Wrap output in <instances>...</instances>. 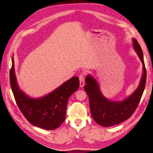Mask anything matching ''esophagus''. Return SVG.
I'll use <instances>...</instances> for the list:
<instances>
[{
  "label": "esophagus",
  "instance_id": "1",
  "mask_svg": "<svg viewBox=\"0 0 153 153\" xmlns=\"http://www.w3.org/2000/svg\"><path fill=\"white\" fill-rule=\"evenodd\" d=\"M79 80H80V88H82L84 86V77L83 74H81L79 76Z\"/></svg>",
  "mask_w": 153,
  "mask_h": 153
}]
</instances>
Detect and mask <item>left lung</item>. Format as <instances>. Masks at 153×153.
Masks as SVG:
<instances>
[{
  "label": "left lung",
  "mask_w": 153,
  "mask_h": 153,
  "mask_svg": "<svg viewBox=\"0 0 153 153\" xmlns=\"http://www.w3.org/2000/svg\"><path fill=\"white\" fill-rule=\"evenodd\" d=\"M132 47L143 64V74L137 88L128 97L122 100L113 101L106 98L101 91L98 81L88 74L85 82L84 90L88 95L90 111L93 119L100 126L108 127L119 124L134 114L142 97L146 82V70L143 52L140 45L132 38Z\"/></svg>",
  "instance_id": "1"
}]
</instances>
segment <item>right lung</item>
<instances>
[{"instance_id": "add662e5", "label": "right lung", "mask_w": 153, "mask_h": 153, "mask_svg": "<svg viewBox=\"0 0 153 153\" xmlns=\"http://www.w3.org/2000/svg\"><path fill=\"white\" fill-rule=\"evenodd\" d=\"M10 82L16 102L27 120L33 126L45 130L57 128L64 122L68 100L79 86V78L75 76L46 95L39 98L31 97L18 85L13 55Z\"/></svg>"}]
</instances>
